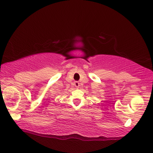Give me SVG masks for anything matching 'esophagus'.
<instances>
[{
  "label": "esophagus",
  "mask_w": 153,
  "mask_h": 153,
  "mask_svg": "<svg viewBox=\"0 0 153 153\" xmlns=\"http://www.w3.org/2000/svg\"><path fill=\"white\" fill-rule=\"evenodd\" d=\"M74 86H76V87L77 88H79V86H80L79 83L78 82H75V83H74Z\"/></svg>",
  "instance_id": "obj_1"
}]
</instances>
